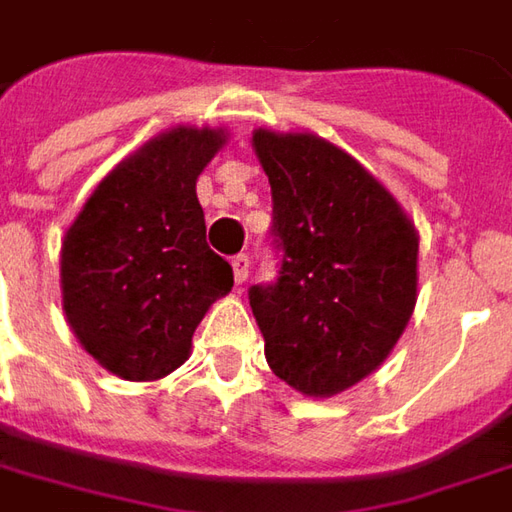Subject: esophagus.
<instances>
[{
    "label": "esophagus",
    "instance_id": "1",
    "mask_svg": "<svg viewBox=\"0 0 512 512\" xmlns=\"http://www.w3.org/2000/svg\"><path fill=\"white\" fill-rule=\"evenodd\" d=\"M233 279H236V284H245V279H248V256H233Z\"/></svg>",
    "mask_w": 512,
    "mask_h": 512
}]
</instances>
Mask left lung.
Masks as SVG:
<instances>
[{"label":"left lung","instance_id":"left-lung-1","mask_svg":"<svg viewBox=\"0 0 512 512\" xmlns=\"http://www.w3.org/2000/svg\"><path fill=\"white\" fill-rule=\"evenodd\" d=\"M273 191L279 281L250 287L273 375L335 397L392 355L417 304L420 233L394 194L312 132L253 129Z\"/></svg>","mask_w":512,"mask_h":512}]
</instances>
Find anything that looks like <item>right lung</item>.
Segmentation results:
<instances>
[{
    "label": "right lung",
    "mask_w": 512,
    "mask_h": 512,
    "mask_svg": "<svg viewBox=\"0 0 512 512\" xmlns=\"http://www.w3.org/2000/svg\"><path fill=\"white\" fill-rule=\"evenodd\" d=\"M228 143L222 126H174L123 157L61 239V307L72 335L120 380L180 369L231 264L205 242L202 168Z\"/></svg>",
    "instance_id": "1"
}]
</instances>
